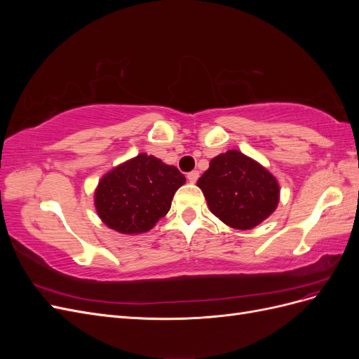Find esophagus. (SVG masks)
Masks as SVG:
<instances>
[{"label":"esophagus","mask_w":359,"mask_h":359,"mask_svg":"<svg viewBox=\"0 0 359 359\" xmlns=\"http://www.w3.org/2000/svg\"><path fill=\"white\" fill-rule=\"evenodd\" d=\"M198 178H199V172H198V170H191V172H189L187 180H189L191 184L196 182V181H198Z\"/></svg>","instance_id":"obj_1"}]
</instances>
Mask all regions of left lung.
I'll return each mask as SVG.
<instances>
[{"instance_id":"8db88e82","label":"left lung","mask_w":359,"mask_h":359,"mask_svg":"<svg viewBox=\"0 0 359 359\" xmlns=\"http://www.w3.org/2000/svg\"><path fill=\"white\" fill-rule=\"evenodd\" d=\"M198 187L211 212L233 227L248 231L262 223L278 205L280 187L273 173L236 149L214 157Z\"/></svg>"}]
</instances>
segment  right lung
Instances as JSON below:
<instances>
[{"instance_id": "add662e5", "label": "right lung", "mask_w": 359, "mask_h": 359, "mask_svg": "<svg viewBox=\"0 0 359 359\" xmlns=\"http://www.w3.org/2000/svg\"><path fill=\"white\" fill-rule=\"evenodd\" d=\"M184 182L186 177L175 166L142 153L100 180L94 194L97 214L119 233L148 232L168 214L173 194Z\"/></svg>"}]
</instances>
